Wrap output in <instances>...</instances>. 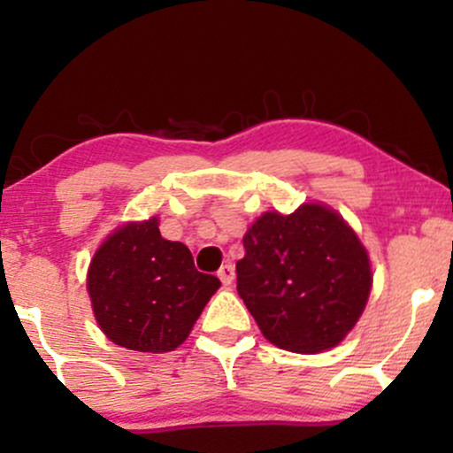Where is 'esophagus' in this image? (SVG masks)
<instances>
[{"instance_id":"1","label":"esophagus","mask_w":453,"mask_h":453,"mask_svg":"<svg viewBox=\"0 0 453 453\" xmlns=\"http://www.w3.org/2000/svg\"><path fill=\"white\" fill-rule=\"evenodd\" d=\"M217 277L221 279L223 285H232L234 277H236V273H234V266L232 264H226V266L219 268V273H217Z\"/></svg>"}]
</instances>
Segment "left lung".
Returning a JSON list of instances; mask_svg holds the SVG:
<instances>
[{
  "instance_id": "left-lung-1",
  "label": "left lung",
  "mask_w": 453,
  "mask_h": 453,
  "mask_svg": "<svg viewBox=\"0 0 453 453\" xmlns=\"http://www.w3.org/2000/svg\"><path fill=\"white\" fill-rule=\"evenodd\" d=\"M236 289L273 345L319 353L360 319L372 274L368 253L336 211L303 204L264 212L242 238Z\"/></svg>"
}]
</instances>
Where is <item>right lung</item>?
Instances as JSON below:
<instances>
[{
    "label": "right lung",
    "mask_w": 453,
    "mask_h": 453,
    "mask_svg": "<svg viewBox=\"0 0 453 453\" xmlns=\"http://www.w3.org/2000/svg\"><path fill=\"white\" fill-rule=\"evenodd\" d=\"M157 217L114 230L96 251L87 289L114 345L165 353L189 336L221 280L197 273L183 242L161 238Z\"/></svg>",
    "instance_id": "right-lung-1"
}]
</instances>
